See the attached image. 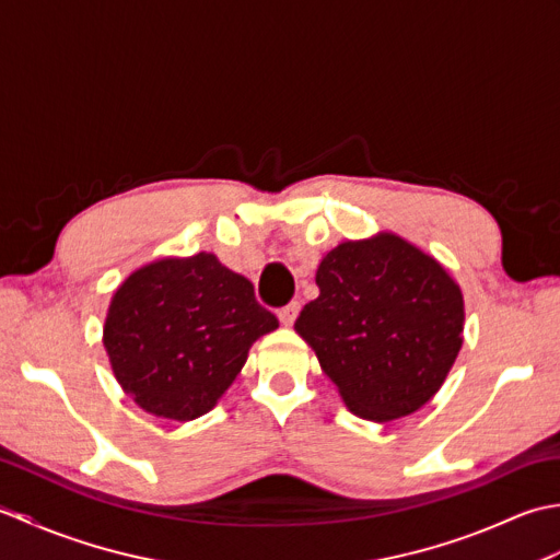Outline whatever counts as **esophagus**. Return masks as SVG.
Masks as SVG:
<instances>
[{
    "mask_svg": "<svg viewBox=\"0 0 560 560\" xmlns=\"http://www.w3.org/2000/svg\"><path fill=\"white\" fill-rule=\"evenodd\" d=\"M299 311H301V303H299V301H293V303H289V305H283L281 311H279L281 325H283V327H291V325L295 323V317H299Z\"/></svg>",
    "mask_w": 560,
    "mask_h": 560,
    "instance_id": "34e87169",
    "label": "esophagus"
}]
</instances>
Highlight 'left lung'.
Wrapping results in <instances>:
<instances>
[{
    "mask_svg": "<svg viewBox=\"0 0 560 560\" xmlns=\"http://www.w3.org/2000/svg\"><path fill=\"white\" fill-rule=\"evenodd\" d=\"M319 295L295 331L361 419L419 411L443 387L462 349L459 283L395 233L343 241L319 259Z\"/></svg>",
    "mask_w": 560,
    "mask_h": 560,
    "instance_id": "left-lung-1",
    "label": "left lung"
}]
</instances>
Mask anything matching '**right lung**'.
Listing matches in <instances>:
<instances>
[{
  "mask_svg": "<svg viewBox=\"0 0 560 560\" xmlns=\"http://www.w3.org/2000/svg\"><path fill=\"white\" fill-rule=\"evenodd\" d=\"M279 327L241 273L217 255L163 257L117 287L103 347L120 387L141 409L192 421L217 407L249 347Z\"/></svg>",
  "mask_w": 560,
  "mask_h": 560,
  "instance_id": "add662e5",
  "label": "right lung"
}]
</instances>
